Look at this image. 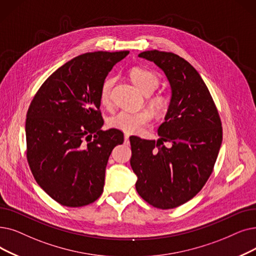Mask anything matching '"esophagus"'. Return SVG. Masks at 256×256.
I'll list each match as a JSON object with an SVG mask.
<instances>
[{
  "label": "esophagus",
  "mask_w": 256,
  "mask_h": 256,
  "mask_svg": "<svg viewBox=\"0 0 256 256\" xmlns=\"http://www.w3.org/2000/svg\"><path fill=\"white\" fill-rule=\"evenodd\" d=\"M128 139H130V135L128 134H124V143L128 144Z\"/></svg>",
  "instance_id": "1"
}]
</instances>
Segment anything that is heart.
Instances as JSON below:
<instances>
[{
  "label": "heart",
  "instance_id": "heart-1",
  "mask_svg": "<svg viewBox=\"0 0 256 256\" xmlns=\"http://www.w3.org/2000/svg\"><path fill=\"white\" fill-rule=\"evenodd\" d=\"M130 77L140 90L144 94H150L159 86V77L157 74L150 70L135 66L130 71ZM115 84L114 77H106L100 86L99 92V100L104 106H108L110 104V97H112V90ZM154 106L161 108L165 104V99L158 96L152 99ZM152 119V110L144 108L138 112H128V110H120L108 120V126L117 128L124 132L135 134L142 130V128L150 124Z\"/></svg>",
  "mask_w": 256,
  "mask_h": 256
}]
</instances>
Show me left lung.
I'll use <instances>...</instances> for the list:
<instances>
[{"instance_id":"left-lung-1","label":"left lung","mask_w":256,"mask_h":256,"mask_svg":"<svg viewBox=\"0 0 256 256\" xmlns=\"http://www.w3.org/2000/svg\"><path fill=\"white\" fill-rule=\"evenodd\" d=\"M154 62L172 86L165 121L158 141L130 137V166L136 190L150 205L172 209L192 200L214 172L223 139L218 108L207 86L194 66L172 52H141ZM164 142L171 143L170 148Z\"/></svg>"}]
</instances>
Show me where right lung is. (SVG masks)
Returning a JSON list of instances; mask_svg holds the SVG:
<instances>
[{
    "label": "right lung",
    "mask_w": 256,
    "mask_h": 256,
    "mask_svg": "<svg viewBox=\"0 0 256 256\" xmlns=\"http://www.w3.org/2000/svg\"><path fill=\"white\" fill-rule=\"evenodd\" d=\"M128 53L80 55L53 72L29 106V168L38 184L60 205L86 206L104 192L108 157L124 143V132L102 130L99 92L114 64Z\"/></svg>",
    "instance_id": "obj_1"
}]
</instances>
